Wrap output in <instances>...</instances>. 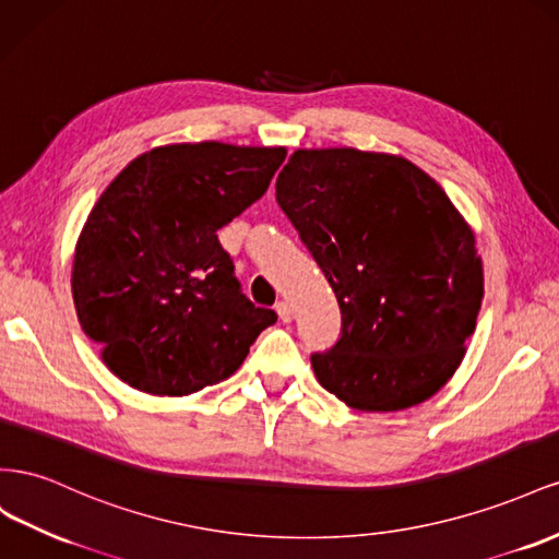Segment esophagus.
<instances>
[{
  "instance_id": "34e87169",
  "label": "esophagus",
  "mask_w": 559,
  "mask_h": 559,
  "mask_svg": "<svg viewBox=\"0 0 559 559\" xmlns=\"http://www.w3.org/2000/svg\"><path fill=\"white\" fill-rule=\"evenodd\" d=\"M276 313L283 323H290L293 321V307L288 305V301H278L276 305Z\"/></svg>"
}]
</instances>
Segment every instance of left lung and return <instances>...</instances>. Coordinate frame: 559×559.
Returning a JSON list of instances; mask_svg holds the SVG:
<instances>
[{"instance_id":"left-lung-1","label":"left lung","mask_w":559,"mask_h":559,"mask_svg":"<svg viewBox=\"0 0 559 559\" xmlns=\"http://www.w3.org/2000/svg\"><path fill=\"white\" fill-rule=\"evenodd\" d=\"M276 201L340 301V340L311 354L321 386L397 412L448 384L485 288L475 236L442 187L403 156L297 150Z\"/></svg>"}]
</instances>
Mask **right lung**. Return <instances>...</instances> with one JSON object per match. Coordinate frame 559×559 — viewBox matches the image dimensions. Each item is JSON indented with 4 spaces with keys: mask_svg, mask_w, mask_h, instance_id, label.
Wrapping results in <instances>:
<instances>
[{
    "mask_svg": "<svg viewBox=\"0 0 559 559\" xmlns=\"http://www.w3.org/2000/svg\"><path fill=\"white\" fill-rule=\"evenodd\" d=\"M283 162V147L168 145L103 191L79 236L72 295L126 384L156 395L213 386L276 323L243 295L217 229L264 197Z\"/></svg>",
    "mask_w": 559,
    "mask_h": 559,
    "instance_id": "add662e5",
    "label": "right lung"
}]
</instances>
